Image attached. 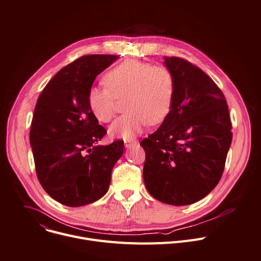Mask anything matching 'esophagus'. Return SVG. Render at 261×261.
Here are the masks:
<instances>
[{
	"instance_id": "esophagus-1",
	"label": "esophagus",
	"mask_w": 261,
	"mask_h": 261,
	"mask_svg": "<svg viewBox=\"0 0 261 261\" xmlns=\"http://www.w3.org/2000/svg\"><path fill=\"white\" fill-rule=\"evenodd\" d=\"M136 144H137V141H135V140H125V147L127 149L134 147Z\"/></svg>"
}]
</instances>
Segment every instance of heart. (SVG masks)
Listing matches in <instances>:
<instances>
[{"label": "heart", "instance_id": "1", "mask_svg": "<svg viewBox=\"0 0 261 261\" xmlns=\"http://www.w3.org/2000/svg\"><path fill=\"white\" fill-rule=\"evenodd\" d=\"M106 87H91L87 93L88 106L98 121L108 123L114 115L115 99L127 97V114L117 117L109 128L115 138L133 139L147 123L158 125L172 109L175 77L164 66L137 59L117 64L103 78Z\"/></svg>", "mask_w": 261, "mask_h": 261}]
</instances>
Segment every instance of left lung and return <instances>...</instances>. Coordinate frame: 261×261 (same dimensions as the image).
I'll list each match as a JSON object with an SVG mask.
<instances>
[{
	"mask_svg": "<svg viewBox=\"0 0 261 261\" xmlns=\"http://www.w3.org/2000/svg\"><path fill=\"white\" fill-rule=\"evenodd\" d=\"M175 77L172 109L140 143L146 152L144 181L156 200L175 206L196 203L221 180L232 140L226 99L198 66L164 57Z\"/></svg>",
	"mask_w": 261,
	"mask_h": 261,
	"instance_id": "1",
	"label": "left lung"
}]
</instances>
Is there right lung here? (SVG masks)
I'll use <instances>...</instances> for the list:
<instances>
[{
    "label": "right lung",
    "instance_id": "1",
    "mask_svg": "<svg viewBox=\"0 0 261 261\" xmlns=\"http://www.w3.org/2000/svg\"><path fill=\"white\" fill-rule=\"evenodd\" d=\"M118 56L86 55L67 64L39 94L30 129L37 178L55 201L79 207L101 199L124 141L97 146L106 134L91 112L87 93Z\"/></svg>",
    "mask_w": 261,
    "mask_h": 261
}]
</instances>
